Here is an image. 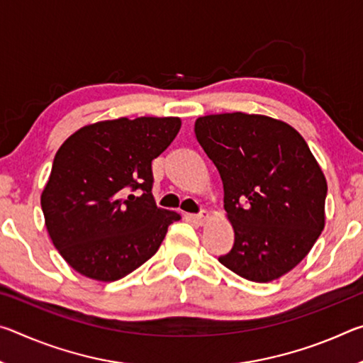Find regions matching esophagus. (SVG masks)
Segmentation results:
<instances>
[{
	"mask_svg": "<svg viewBox=\"0 0 363 363\" xmlns=\"http://www.w3.org/2000/svg\"><path fill=\"white\" fill-rule=\"evenodd\" d=\"M189 218L192 219L195 224L201 225L208 218H210V213H208V211H201V213H199V214H189Z\"/></svg>",
	"mask_w": 363,
	"mask_h": 363,
	"instance_id": "34e87169",
	"label": "esophagus"
}]
</instances>
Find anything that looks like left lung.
I'll return each mask as SVG.
<instances>
[{
    "label": "left lung",
    "mask_w": 363,
    "mask_h": 363,
    "mask_svg": "<svg viewBox=\"0 0 363 363\" xmlns=\"http://www.w3.org/2000/svg\"><path fill=\"white\" fill-rule=\"evenodd\" d=\"M195 138L219 171L235 233L219 262L257 284L290 272L325 227L327 179L303 136L285 121L233 112L196 118Z\"/></svg>",
    "instance_id": "obj_1"
}]
</instances>
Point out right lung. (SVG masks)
Returning <instances> with one entry per match:
<instances>
[{"label":"right lung","instance_id":"add662e5","mask_svg":"<svg viewBox=\"0 0 363 363\" xmlns=\"http://www.w3.org/2000/svg\"><path fill=\"white\" fill-rule=\"evenodd\" d=\"M179 130L177 116L107 120L60 145L41 208L54 247L77 272L115 281L157 253L181 214L157 208L152 160Z\"/></svg>","mask_w":363,"mask_h":363}]
</instances>
